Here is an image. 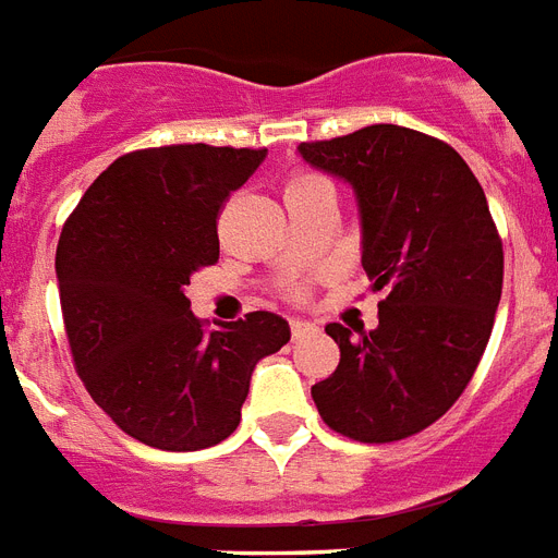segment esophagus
Returning <instances> with one entry per match:
<instances>
[{
	"instance_id": "esophagus-1",
	"label": "esophagus",
	"mask_w": 558,
	"mask_h": 558,
	"mask_svg": "<svg viewBox=\"0 0 558 558\" xmlns=\"http://www.w3.org/2000/svg\"><path fill=\"white\" fill-rule=\"evenodd\" d=\"M316 325L314 323H302V319H291V337L293 340H302L305 333H314Z\"/></svg>"
}]
</instances>
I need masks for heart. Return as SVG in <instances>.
I'll return each mask as SVG.
<instances>
[{
    "mask_svg": "<svg viewBox=\"0 0 558 558\" xmlns=\"http://www.w3.org/2000/svg\"><path fill=\"white\" fill-rule=\"evenodd\" d=\"M316 181H323V178L311 175V172H293V175L288 178V184H284V193H291V190H300V186H307V184H316ZM302 293H305V291H302L300 284H291V288H288V296H291V300H300Z\"/></svg>",
    "mask_w": 558,
    "mask_h": 558,
    "instance_id": "obj_1",
    "label": "heart"
}]
</instances>
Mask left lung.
Returning a JSON list of instances; mask_svg holds the SVG:
<instances>
[{"instance_id":"1","label":"left lung","mask_w":558,"mask_h":558,"mask_svg":"<svg viewBox=\"0 0 558 558\" xmlns=\"http://www.w3.org/2000/svg\"><path fill=\"white\" fill-rule=\"evenodd\" d=\"M300 155L354 186L363 267L386 291L374 331L325 325L340 365L311 389L316 409L360 444L417 435L461 398L496 323L505 247L487 195L452 146L395 123Z\"/></svg>"}]
</instances>
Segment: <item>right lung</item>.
<instances>
[{
    "instance_id": "obj_1",
    "label": "right lung",
    "mask_w": 558,
    "mask_h": 558,
    "mask_svg": "<svg viewBox=\"0 0 558 558\" xmlns=\"http://www.w3.org/2000/svg\"><path fill=\"white\" fill-rule=\"evenodd\" d=\"M265 155L207 144L120 155L62 225L57 282L74 368L146 447L195 452L230 438L256 363L291 340L267 311L207 331L186 300L190 276L218 262V213Z\"/></svg>"
}]
</instances>
